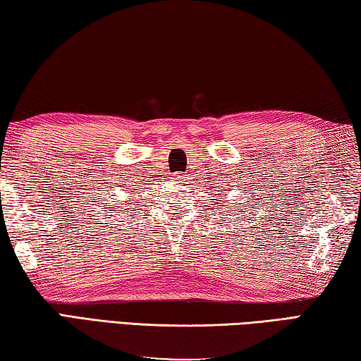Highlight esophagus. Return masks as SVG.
Listing matches in <instances>:
<instances>
[{
  "instance_id": "esophagus-1",
  "label": "esophagus",
  "mask_w": 361,
  "mask_h": 361,
  "mask_svg": "<svg viewBox=\"0 0 361 361\" xmlns=\"http://www.w3.org/2000/svg\"><path fill=\"white\" fill-rule=\"evenodd\" d=\"M174 180H177V182H184L187 177H185V174H182V173H179V174H176L174 177H173Z\"/></svg>"
}]
</instances>
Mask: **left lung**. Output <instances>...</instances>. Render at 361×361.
Returning a JSON list of instances; mask_svg holds the SVG:
<instances>
[{
    "instance_id": "8db88e82",
    "label": "left lung",
    "mask_w": 361,
    "mask_h": 361,
    "mask_svg": "<svg viewBox=\"0 0 361 361\" xmlns=\"http://www.w3.org/2000/svg\"><path fill=\"white\" fill-rule=\"evenodd\" d=\"M230 209H231V207H230Z\"/></svg>"
}]
</instances>
